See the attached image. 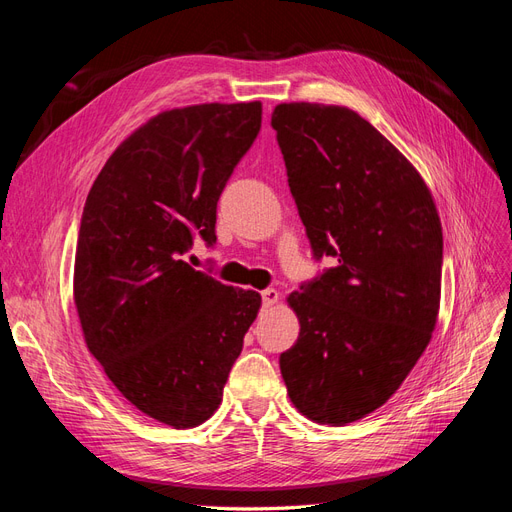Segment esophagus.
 Listing matches in <instances>:
<instances>
[{
    "instance_id": "1",
    "label": "esophagus",
    "mask_w": 512,
    "mask_h": 512,
    "mask_svg": "<svg viewBox=\"0 0 512 512\" xmlns=\"http://www.w3.org/2000/svg\"><path fill=\"white\" fill-rule=\"evenodd\" d=\"M277 301H280V292H277L275 288L262 290V303H265V307H271V305H275Z\"/></svg>"
}]
</instances>
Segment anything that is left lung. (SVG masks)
I'll return each instance as SVG.
<instances>
[{
    "label": "left lung",
    "mask_w": 512,
    "mask_h": 512,
    "mask_svg": "<svg viewBox=\"0 0 512 512\" xmlns=\"http://www.w3.org/2000/svg\"><path fill=\"white\" fill-rule=\"evenodd\" d=\"M271 126L314 254L337 258L286 297L301 331L282 378L309 421L348 425L382 408L431 342L440 215L414 164L352 108L284 102Z\"/></svg>",
    "instance_id": "obj_1"
}]
</instances>
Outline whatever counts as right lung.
I'll return each mask as SVG.
<instances>
[{"instance_id": "right-lung-1", "label": "right lung", "mask_w": 512, "mask_h": 512, "mask_svg": "<svg viewBox=\"0 0 512 512\" xmlns=\"http://www.w3.org/2000/svg\"><path fill=\"white\" fill-rule=\"evenodd\" d=\"M262 104L170 108L123 141L91 185L74 258L89 352L130 404L190 429L220 408L262 305L181 256L215 243V207L260 130Z\"/></svg>"}]
</instances>
